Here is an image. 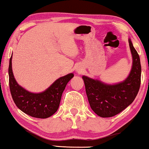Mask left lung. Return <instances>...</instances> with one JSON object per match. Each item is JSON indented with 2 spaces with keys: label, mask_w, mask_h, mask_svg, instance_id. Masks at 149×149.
I'll return each mask as SVG.
<instances>
[{
  "label": "left lung",
  "mask_w": 149,
  "mask_h": 149,
  "mask_svg": "<svg viewBox=\"0 0 149 149\" xmlns=\"http://www.w3.org/2000/svg\"><path fill=\"white\" fill-rule=\"evenodd\" d=\"M129 45L132 56V67L124 81L109 85L83 76L90 107L100 117H112L123 111L132 103L139 92L141 72L139 56L130 38Z\"/></svg>",
  "instance_id": "obj_1"
}]
</instances>
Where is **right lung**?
I'll use <instances>...</instances> for the list:
<instances>
[{
  "instance_id": "right-lung-1",
  "label": "right lung",
  "mask_w": 149,
  "mask_h": 149,
  "mask_svg": "<svg viewBox=\"0 0 149 149\" xmlns=\"http://www.w3.org/2000/svg\"><path fill=\"white\" fill-rule=\"evenodd\" d=\"M8 73L10 92L16 106L27 115L38 118H47L57 111L66 84L74 76L69 73L58 78L45 91L32 93L17 83L12 69V56Z\"/></svg>"
}]
</instances>
